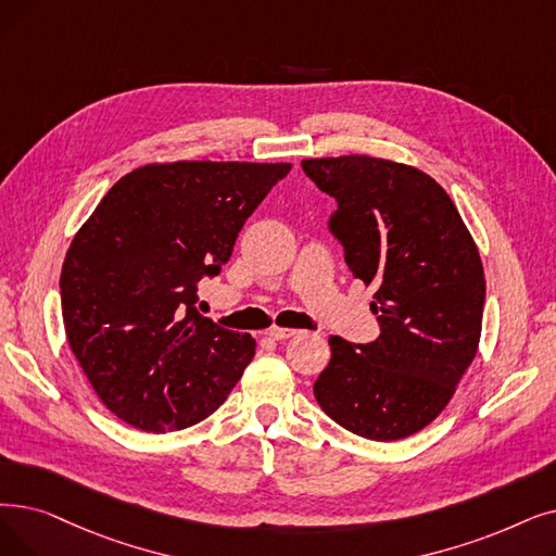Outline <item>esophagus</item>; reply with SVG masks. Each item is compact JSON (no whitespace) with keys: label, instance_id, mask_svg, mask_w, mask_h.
Here are the masks:
<instances>
[{"label":"esophagus","instance_id":"1","mask_svg":"<svg viewBox=\"0 0 556 556\" xmlns=\"http://www.w3.org/2000/svg\"><path fill=\"white\" fill-rule=\"evenodd\" d=\"M268 338H273V341H286V338H293L298 333V329H288V327H270L268 331Z\"/></svg>","mask_w":556,"mask_h":556}]
</instances>
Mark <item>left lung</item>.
<instances>
[{
  "label": "left lung",
  "instance_id": "obj_1",
  "mask_svg": "<svg viewBox=\"0 0 556 556\" xmlns=\"http://www.w3.org/2000/svg\"><path fill=\"white\" fill-rule=\"evenodd\" d=\"M338 211L331 231L356 279L375 286L381 333L329 338L313 383L323 412L370 441H400L441 416L479 348L486 279L475 240L441 184L366 154L304 159Z\"/></svg>",
  "mask_w": 556,
  "mask_h": 556
}]
</instances>
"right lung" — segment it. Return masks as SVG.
Listing matches in <instances>:
<instances>
[{"label": "right lung", "instance_id": "right-lung-1", "mask_svg": "<svg viewBox=\"0 0 556 556\" xmlns=\"http://www.w3.org/2000/svg\"><path fill=\"white\" fill-rule=\"evenodd\" d=\"M291 163H148L119 179L70 243L61 270L72 354L123 422L165 433L211 416L256 352L250 333L198 311L236 238Z\"/></svg>", "mask_w": 556, "mask_h": 556}]
</instances>
